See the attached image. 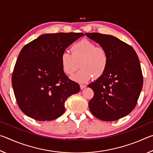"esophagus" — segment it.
<instances>
[{"label": "esophagus", "mask_w": 153, "mask_h": 153, "mask_svg": "<svg viewBox=\"0 0 153 153\" xmlns=\"http://www.w3.org/2000/svg\"><path fill=\"white\" fill-rule=\"evenodd\" d=\"M79 86H80V88H81L82 90V89H84V88H85L86 87V85H84V84H80Z\"/></svg>", "instance_id": "esophagus-1"}]
</instances>
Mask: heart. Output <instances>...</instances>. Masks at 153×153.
I'll use <instances>...</instances> for the list:
<instances>
[{
    "label": "heart",
    "instance_id": "heart-1",
    "mask_svg": "<svg viewBox=\"0 0 153 153\" xmlns=\"http://www.w3.org/2000/svg\"><path fill=\"white\" fill-rule=\"evenodd\" d=\"M71 54L64 52L61 56V63L65 73L71 76L77 69L79 64L82 69L71 77L79 83H86L94 76L99 77L105 73L108 63L107 51L98 47L90 41L82 40L75 43L71 47Z\"/></svg>",
    "mask_w": 153,
    "mask_h": 153
}]
</instances>
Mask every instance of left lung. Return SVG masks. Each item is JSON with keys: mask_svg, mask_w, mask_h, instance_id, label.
Here are the masks:
<instances>
[{"mask_svg": "<svg viewBox=\"0 0 153 153\" xmlns=\"http://www.w3.org/2000/svg\"><path fill=\"white\" fill-rule=\"evenodd\" d=\"M85 34L104 48L108 56L105 73L88 85L94 91L89 108L100 120H117L132 111L140 94L143 76L138 55L131 46L113 36Z\"/></svg>", "mask_w": 153, "mask_h": 153, "instance_id": "1", "label": "left lung"}]
</instances>
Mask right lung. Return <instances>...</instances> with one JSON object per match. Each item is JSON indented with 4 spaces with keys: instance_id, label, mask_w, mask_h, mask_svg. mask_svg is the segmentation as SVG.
<instances>
[{
    "instance_id": "obj_1",
    "label": "right lung",
    "mask_w": 153,
    "mask_h": 153,
    "mask_svg": "<svg viewBox=\"0 0 153 153\" xmlns=\"http://www.w3.org/2000/svg\"><path fill=\"white\" fill-rule=\"evenodd\" d=\"M82 33H45L22 49L12 75L17 105L28 117L54 120L63 114L67 98L80 90L62 68L61 56Z\"/></svg>"
}]
</instances>
